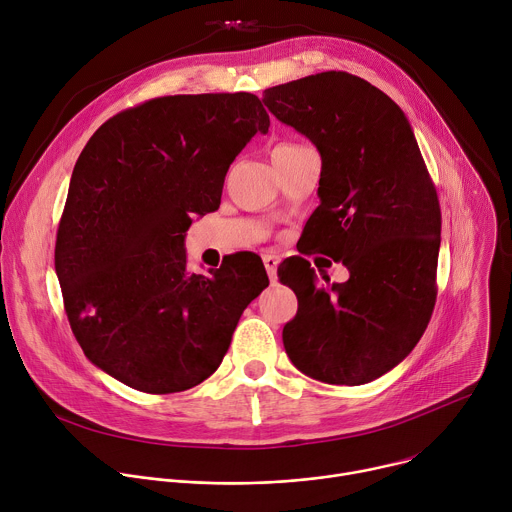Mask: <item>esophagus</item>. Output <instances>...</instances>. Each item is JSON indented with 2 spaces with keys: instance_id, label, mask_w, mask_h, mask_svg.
Wrapping results in <instances>:
<instances>
[{
  "instance_id": "obj_1",
  "label": "esophagus",
  "mask_w": 512,
  "mask_h": 512,
  "mask_svg": "<svg viewBox=\"0 0 512 512\" xmlns=\"http://www.w3.org/2000/svg\"><path fill=\"white\" fill-rule=\"evenodd\" d=\"M263 265H265V271H267L269 279L275 281V279H277V265H279V259H277L275 255H271V253H265V255H263Z\"/></svg>"
}]
</instances>
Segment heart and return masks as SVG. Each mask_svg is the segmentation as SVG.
Returning <instances> with one entry per match:
<instances>
[{"instance_id":"1","label":"heart","mask_w":512,"mask_h":512,"mask_svg":"<svg viewBox=\"0 0 512 512\" xmlns=\"http://www.w3.org/2000/svg\"><path fill=\"white\" fill-rule=\"evenodd\" d=\"M294 145H298V143H283V145H279V148H294Z\"/></svg>"}]
</instances>
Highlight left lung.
I'll list each match as a JSON object with an SVG mask.
<instances>
[{
  "mask_svg": "<svg viewBox=\"0 0 512 512\" xmlns=\"http://www.w3.org/2000/svg\"><path fill=\"white\" fill-rule=\"evenodd\" d=\"M263 103L320 152V206L308 218L316 251L350 277L324 285L310 261L277 269L306 275L298 314L283 326L289 360L330 385L389 373L423 336L437 296L442 210L411 125L383 91L342 70L263 91ZM292 271L289 272L288 269Z\"/></svg>",
  "mask_w": 512,
  "mask_h": 512,
  "instance_id": "left-lung-1",
  "label": "left lung"
}]
</instances>
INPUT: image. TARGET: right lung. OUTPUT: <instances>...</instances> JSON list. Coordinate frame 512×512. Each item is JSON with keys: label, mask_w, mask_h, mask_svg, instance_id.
<instances>
[{"label": "right lung", "mask_w": 512, "mask_h": 512, "mask_svg": "<svg viewBox=\"0 0 512 512\" xmlns=\"http://www.w3.org/2000/svg\"><path fill=\"white\" fill-rule=\"evenodd\" d=\"M267 129L251 93L174 95L113 115L81 152L56 275L85 356L123 385L152 395L200 385L269 285L257 255L196 275L184 251L192 216L218 208L229 166Z\"/></svg>", "instance_id": "add662e5"}]
</instances>
